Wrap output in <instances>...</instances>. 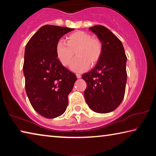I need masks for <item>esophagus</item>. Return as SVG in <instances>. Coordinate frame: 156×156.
Listing matches in <instances>:
<instances>
[{
	"mask_svg": "<svg viewBox=\"0 0 156 156\" xmlns=\"http://www.w3.org/2000/svg\"><path fill=\"white\" fill-rule=\"evenodd\" d=\"M76 76H77L78 78H81V75L80 73H76Z\"/></svg>",
	"mask_w": 156,
	"mask_h": 156,
	"instance_id": "obj_1",
	"label": "esophagus"
}]
</instances>
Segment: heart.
Here are the masks:
<instances>
[{
	"label": "heart",
	"mask_w": 156,
	"mask_h": 156,
	"mask_svg": "<svg viewBox=\"0 0 156 156\" xmlns=\"http://www.w3.org/2000/svg\"><path fill=\"white\" fill-rule=\"evenodd\" d=\"M56 56L65 67L71 65L76 53V58L72 65L74 72H82L96 64L101 56L102 43L99 39L83 31H78L66 38V43L62 40L58 42L56 47Z\"/></svg>",
	"instance_id": "heart-1"
}]
</instances>
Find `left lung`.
I'll return each mask as SVG.
<instances>
[{
  "label": "left lung",
  "mask_w": 156,
  "mask_h": 156,
  "mask_svg": "<svg viewBox=\"0 0 156 156\" xmlns=\"http://www.w3.org/2000/svg\"><path fill=\"white\" fill-rule=\"evenodd\" d=\"M89 30L102 43V51L94 68L82 76L87 83L84 98L94 112L109 113L119 106L125 96L127 58L122 43L107 27L94 25Z\"/></svg>",
  "instance_id": "obj_1"
}]
</instances>
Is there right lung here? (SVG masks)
Instances as JSON below:
<instances>
[{"label": "right lung", "instance_id": "obj_1", "mask_svg": "<svg viewBox=\"0 0 156 156\" xmlns=\"http://www.w3.org/2000/svg\"><path fill=\"white\" fill-rule=\"evenodd\" d=\"M74 29L46 25L26 44L23 73L25 90L31 106L41 115L55 118L65 113L68 95L77 80L56 56L60 38Z\"/></svg>", "mask_w": 156, "mask_h": 156}]
</instances>
